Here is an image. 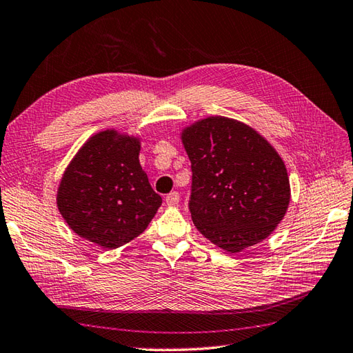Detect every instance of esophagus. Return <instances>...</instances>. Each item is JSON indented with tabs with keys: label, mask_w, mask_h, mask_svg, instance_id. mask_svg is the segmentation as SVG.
<instances>
[{
	"label": "esophagus",
	"mask_w": 353,
	"mask_h": 353,
	"mask_svg": "<svg viewBox=\"0 0 353 353\" xmlns=\"http://www.w3.org/2000/svg\"><path fill=\"white\" fill-rule=\"evenodd\" d=\"M166 203L168 205H178L179 203V193L178 192H170L166 196Z\"/></svg>",
	"instance_id": "1"
}]
</instances>
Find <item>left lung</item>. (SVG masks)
<instances>
[{"instance_id": "8db88e82", "label": "left lung", "mask_w": 353, "mask_h": 353, "mask_svg": "<svg viewBox=\"0 0 353 353\" xmlns=\"http://www.w3.org/2000/svg\"><path fill=\"white\" fill-rule=\"evenodd\" d=\"M192 163L189 208L198 232L228 253L262 242L283 219L290 178L277 150L256 129L214 116L185 126Z\"/></svg>"}]
</instances>
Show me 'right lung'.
Segmentation results:
<instances>
[{
	"instance_id": "1",
	"label": "right lung",
	"mask_w": 353,
	"mask_h": 353,
	"mask_svg": "<svg viewBox=\"0 0 353 353\" xmlns=\"http://www.w3.org/2000/svg\"><path fill=\"white\" fill-rule=\"evenodd\" d=\"M140 148L139 137L105 129L77 150L56 195L77 236L112 250L145 232L163 201L140 166Z\"/></svg>"
}]
</instances>
